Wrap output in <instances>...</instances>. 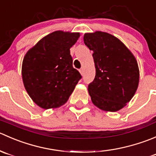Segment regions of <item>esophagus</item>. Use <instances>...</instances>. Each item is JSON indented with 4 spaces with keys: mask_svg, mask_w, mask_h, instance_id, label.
Returning <instances> with one entry per match:
<instances>
[{
    "mask_svg": "<svg viewBox=\"0 0 156 156\" xmlns=\"http://www.w3.org/2000/svg\"><path fill=\"white\" fill-rule=\"evenodd\" d=\"M79 72H80V73L81 74V75H84V69L81 68V69L79 70Z\"/></svg>",
    "mask_w": 156,
    "mask_h": 156,
    "instance_id": "obj_1",
    "label": "esophagus"
}]
</instances>
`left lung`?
Returning <instances> with one entry per match:
<instances>
[{
  "label": "left lung",
  "mask_w": 156,
  "mask_h": 156,
  "mask_svg": "<svg viewBox=\"0 0 156 156\" xmlns=\"http://www.w3.org/2000/svg\"><path fill=\"white\" fill-rule=\"evenodd\" d=\"M86 46L94 51L96 75L88 85L93 103L104 111L116 112L130 101L139 84L138 64L119 39L102 31L86 33Z\"/></svg>",
  "instance_id": "obj_1"
}]
</instances>
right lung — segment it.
Here are the masks:
<instances>
[{
	"label": "right lung",
	"mask_w": 156,
	"mask_h": 156,
	"mask_svg": "<svg viewBox=\"0 0 156 156\" xmlns=\"http://www.w3.org/2000/svg\"><path fill=\"white\" fill-rule=\"evenodd\" d=\"M79 37L78 32L53 31L26 53L22 66L23 84L31 100L42 108L65 104L81 78L70 55Z\"/></svg>",
	"instance_id": "1"
}]
</instances>
